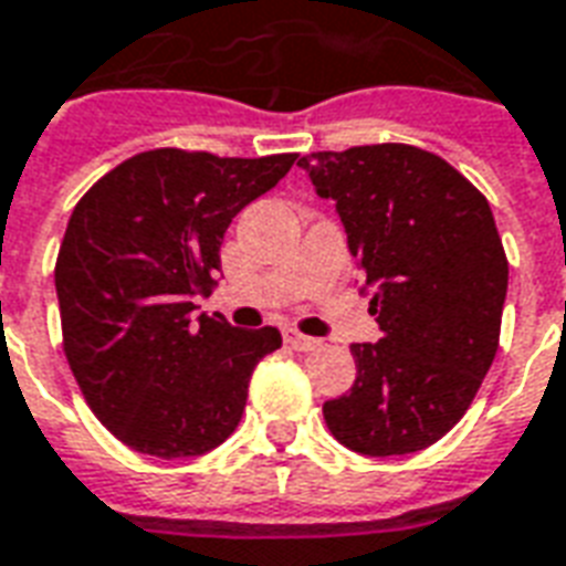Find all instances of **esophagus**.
<instances>
[{
    "instance_id": "obj_1",
    "label": "esophagus",
    "mask_w": 566,
    "mask_h": 566,
    "mask_svg": "<svg viewBox=\"0 0 566 566\" xmlns=\"http://www.w3.org/2000/svg\"><path fill=\"white\" fill-rule=\"evenodd\" d=\"M284 342L294 347V350H315V347H321V338L303 336L296 329H284Z\"/></svg>"
}]
</instances>
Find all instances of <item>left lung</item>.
<instances>
[{
    "instance_id": "left-lung-1",
    "label": "left lung",
    "mask_w": 566,
    "mask_h": 566,
    "mask_svg": "<svg viewBox=\"0 0 566 566\" xmlns=\"http://www.w3.org/2000/svg\"><path fill=\"white\" fill-rule=\"evenodd\" d=\"M296 165L336 203L380 326L375 345H350L357 380L326 401V426L363 455L426 450L462 420L495 359L506 254L489 200L441 155L408 144Z\"/></svg>"
}]
</instances>
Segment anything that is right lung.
<instances>
[{
  "instance_id": "obj_1",
  "label": "right lung",
  "mask_w": 566,
  "mask_h": 566,
  "mask_svg": "<svg viewBox=\"0 0 566 566\" xmlns=\"http://www.w3.org/2000/svg\"><path fill=\"white\" fill-rule=\"evenodd\" d=\"M294 161L149 149L71 212L56 258L65 357L92 413L137 453L203 455L240 426L251 371L282 333L195 315V300L216 284L233 216Z\"/></svg>"
}]
</instances>
